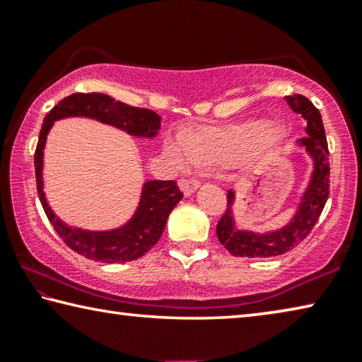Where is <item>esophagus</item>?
Instances as JSON below:
<instances>
[{
  "instance_id": "34e87169",
  "label": "esophagus",
  "mask_w": 362,
  "mask_h": 362,
  "mask_svg": "<svg viewBox=\"0 0 362 362\" xmlns=\"http://www.w3.org/2000/svg\"><path fill=\"white\" fill-rule=\"evenodd\" d=\"M179 183H180L182 192L185 193L187 197L192 195V193L195 192L197 188L199 187V180H198V179H182Z\"/></svg>"
}]
</instances>
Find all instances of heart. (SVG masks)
Returning a JSON list of instances; mask_svg holds the SVG:
<instances>
[{
  "label": "heart",
  "instance_id": "heart-1",
  "mask_svg": "<svg viewBox=\"0 0 362 362\" xmlns=\"http://www.w3.org/2000/svg\"><path fill=\"white\" fill-rule=\"evenodd\" d=\"M281 139V129L252 118L228 127H202L185 129L179 138L164 141V156L175 169H185L193 163L198 167L228 164L240 158L260 160L272 154Z\"/></svg>",
  "mask_w": 362,
  "mask_h": 362
}]
</instances>
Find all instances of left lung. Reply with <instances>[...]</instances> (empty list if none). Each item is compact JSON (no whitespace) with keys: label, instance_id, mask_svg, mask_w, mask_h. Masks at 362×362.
Returning a JSON list of instances; mask_svg holds the SVG:
<instances>
[{"label":"left lung","instance_id":"left-lung-1","mask_svg":"<svg viewBox=\"0 0 362 362\" xmlns=\"http://www.w3.org/2000/svg\"><path fill=\"white\" fill-rule=\"evenodd\" d=\"M284 99L291 109L296 113H300L307 120V136L300 138L299 143L314 159L312 179L293 221L283 229L273 230L268 234H255L249 233V230H237L234 228L233 209H230L234 203V192H228V209L216 226V234H218L221 244L226 247V250L235 257H276L298 247L314 229L317 219L320 218L323 206L327 203L328 193H330L328 144L320 112L305 95L293 94L286 95Z\"/></svg>","mask_w":362,"mask_h":362}]
</instances>
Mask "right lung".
<instances>
[{"mask_svg": "<svg viewBox=\"0 0 362 362\" xmlns=\"http://www.w3.org/2000/svg\"><path fill=\"white\" fill-rule=\"evenodd\" d=\"M66 117H89L107 125L125 129L133 136L143 138H153L159 132L160 117L153 110L123 104L107 94H71L64 97L47 113L34 156L37 192H39L43 211L64 244L89 260L104 263L136 260L160 239L167 218L182 199L183 193L177 187L175 180H149L143 187L136 213L122 228L104 230V233H90V230L66 226L48 206L42 180L43 148H45L47 134L53 122Z\"/></svg>", "mask_w": 362, "mask_h": 362, "instance_id": "right-lung-1", "label": "right lung"}]
</instances>
